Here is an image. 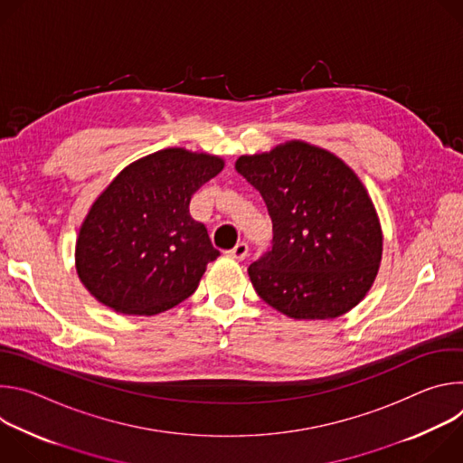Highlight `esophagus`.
<instances>
[{"instance_id": "obj_1", "label": "esophagus", "mask_w": 463, "mask_h": 463, "mask_svg": "<svg viewBox=\"0 0 463 463\" xmlns=\"http://www.w3.org/2000/svg\"><path fill=\"white\" fill-rule=\"evenodd\" d=\"M227 256L236 258V260H243V258L249 256V245H247L245 241H240V243L234 245V249H231V250L227 252Z\"/></svg>"}]
</instances>
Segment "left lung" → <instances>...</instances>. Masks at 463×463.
Wrapping results in <instances>:
<instances>
[{"mask_svg": "<svg viewBox=\"0 0 463 463\" xmlns=\"http://www.w3.org/2000/svg\"><path fill=\"white\" fill-rule=\"evenodd\" d=\"M234 168L260 190L273 247L249 268L258 297L295 320L337 318L370 291L383 231L359 175L306 141L240 156Z\"/></svg>", "mask_w": 463, "mask_h": 463, "instance_id": "left-lung-1", "label": "left lung"}]
</instances>
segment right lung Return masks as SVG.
I'll list each match as a JSON object with an SVG mask.
<instances>
[{
  "label": "right lung",
  "mask_w": 463,
  "mask_h": 463,
  "mask_svg": "<svg viewBox=\"0 0 463 463\" xmlns=\"http://www.w3.org/2000/svg\"><path fill=\"white\" fill-rule=\"evenodd\" d=\"M223 166L218 156L165 148L122 168L79 229L75 266L84 288L124 315H157L188 298L220 256L190 216V197Z\"/></svg>",
  "instance_id": "right-lung-1"
}]
</instances>
